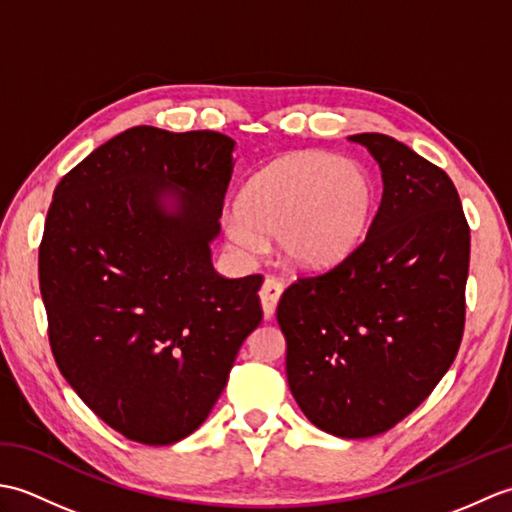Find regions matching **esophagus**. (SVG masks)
<instances>
[{
    "mask_svg": "<svg viewBox=\"0 0 512 512\" xmlns=\"http://www.w3.org/2000/svg\"><path fill=\"white\" fill-rule=\"evenodd\" d=\"M281 292H284V284H281L279 279H266L262 290H259V301H262V310H264V317L270 319L275 314L277 303L281 299Z\"/></svg>",
    "mask_w": 512,
    "mask_h": 512,
    "instance_id": "34e87169",
    "label": "esophagus"
}]
</instances>
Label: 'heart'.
<instances>
[{"label": "heart", "mask_w": 512, "mask_h": 512, "mask_svg": "<svg viewBox=\"0 0 512 512\" xmlns=\"http://www.w3.org/2000/svg\"><path fill=\"white\" fill-rule=\"evenodd\" d=\"M376 211L378 187L363 165L301 151L275 160L244 184L237 213L224 217V233L244 257L262 253V237H277L286 266L323 273L365 244Z\"/></svg>", "instance_id": "b5f03b06"}]
</instances>
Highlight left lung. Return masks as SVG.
<instances>
[{
	"label": "left lung",
	"mask_w": 512,
	"mask_h": 512,
	"mask_svg": "<svg viewBox=\"0 0 512 512\" xmlns=\"http://www.w3.org/2000/svg\"><path fill=\"white\" fill-rule=\"evenodd\" d=\"M383 171L365 244L277 306L286 374L306 418L336 438L394 427L447 374L464 332L471 231L440 167L385 134H354Z\"/></svg>",
	"instance_id": "8db88e82"
}]
</instances>
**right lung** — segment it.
I'll return each instance as SVG.
<instances>
[{
    "instance_id": "add662e5",
    "label": "right lung",
    "mask_w": 512,
    "mask_h": 512,
    "mask_svg": "<svg viewBox=\"0 0 512 512\" xmlns=\"http://www.w3.org/2000/svg\"><path fill=\"white\" fill-rule=\"evenodd\" d=\"M235 140L140 125L54 189L39 248L50 347L63 378L127 440L200 427L246 336L262 277L215 273Z\"/></svg>"
}]
</instances>
